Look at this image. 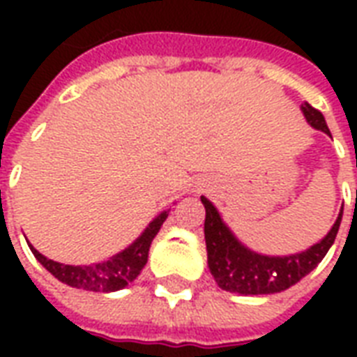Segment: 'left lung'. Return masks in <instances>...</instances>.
I'll use <instances>...</instances> for the list:
<instances>
[{
  "instance_id": "left-lung-1",
  "label": "left lung",
  "mask_w": 357,
  "mask_h": 357,
  "mask_svg": "<svg viewBox=\"0 0 357 357\" xmlns=\"http://www.w3.org/2000/svg\"><path fill=\"white\" fill-rule=\"evenodd\" d=\"M305 120L315 129H321L330 135L326 120L321 111L311 107L305 102L302 105ZM332 137V135H330ZM202 204L206 207V234L207 246V265L211 271L218 287L229 293L238 294H272L285 291L296 282H300L305 274H310L322 257L328 254V250L337 237L339 224L343 218V209L339 211V217L328 235L321 243L313 244L311 248L300 254L291 255H263L255 254L246 248L224 224L218 215L217 207L202 196Z\"/></svg>"
}]
</instances>
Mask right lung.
I'll use <instances>...</instances> for the list:
<instances>
[{
    "mask_svg": "<svg viewBox=\"0 0 357 357\" xmlns=\"http://www.w3.org/2000/svg\"><path fill=\"white\" fill-rule=\"evenodd\" d=\"M167 217L168 211H162L161 215H157L131 246L122 250L120 254L113 255L111 259L94 263V265H63V263L44 257L31 244L29 248L36 259L40 261V265L47 272H52L59 282L66 283L70 287L94 291V293H113V291H120L126 285H129L135 278L139 276L140 271L144 268L151 241L159 234V229H161L162 222L167 220Z\"/></svg>",
    "mask_w": 357,
    "mask_h": 357,
    "instance_id": "right-lung-1",
    "label": "right lung"
}]
</instances>
